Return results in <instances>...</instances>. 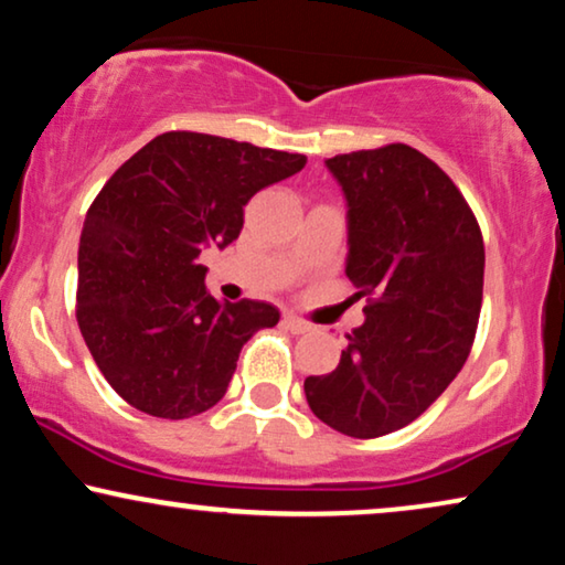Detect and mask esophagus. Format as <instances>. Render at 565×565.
<instances>
[{
    "mask_svg": "<svg viewBox=\"0 0 565 565\" xmlns=\"http://www.w3.org/2000/svg\"><path fill=\"white\" fill-rule=\"evenodd\" d=\"M284 328H287V331H291V333H307L310 331V326L305 323V320H299L297 316H291V312H287V316H284Z\"/></svg>",
    "mask_w": 565,
    "mask_h": 565,
    "instance_id": "34e87169",
    "label": "esophagus"
}]
</instances>
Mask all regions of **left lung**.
<instances>
[{
  "instance_id": "1",
  "label": "left lung",
  "mask_w": 565,
  "mask_h": 565,
  "mask_svg": "<svg viewBox=\"0 0 565 565\" xmlns=\"http://www.w3.org/2000/svg\"><path fill=\"white\" fill-rule=\"evenodd\" d=\"M347 200V276L367 297L333 373L305 381L320 423L377 438L417 419L451 385L482 307L484 245L438 163L412 146L326 159Z\"/></svg>"
}]
</instances>
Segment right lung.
Wrapping results in <instances>:
<instances>
[{
    "label": "right lung",
    "mask_w": 565,
    "mask_h": 565,
    "mask_svg": "<svg viewBox=\"0 0 565 565\" xmlns=\"http://www.w3.org/2000/svg\"><path fill=\"white\" fill-rule=\"evenodd\" d=\"M305 161L216 135L163 132L93 200L77 249V326L135 409L163 419L211 409L245 341L278 323L268 302L211 297L200 253L232 245L249 198Z\"/></svg>",
    "instance_id": "1"
}]
</instances>
